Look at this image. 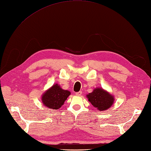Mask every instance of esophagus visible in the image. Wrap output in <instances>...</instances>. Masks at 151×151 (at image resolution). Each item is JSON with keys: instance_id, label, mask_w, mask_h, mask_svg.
<instances>
[{"instance_id": "obj_1", "label": "esophagus", "mask_w": 151, "mask_h": 151, "mask_svg": "<svg viewBox=\"0 0 151 151\" xmlns=\"http://www.w3.org/2000/svg\"><path fill=\"white\" fill-rule=\"evenodd\" d=\"M76 95L77 96H81L82 95V91H78V92H76Z\"/></svg>"}]
</instances>
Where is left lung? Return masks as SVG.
<instances>
[{"instance_id": "1", "label": "left lung", "mask_w": 151, "mask_h": 151, "mask_svg": "<svg viewBox=\"0 0 151 151\" xmlns=\"http://www.w3.org/2000/svg\"><path fill=\"white\" fill-rule=\"evenodd\" d=\"M87 97L91 104L100 111L108 109L114 102V96L101 88L94 89Z\"/></svg>"}]
</instances>
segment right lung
Returning a JSON list of instances; mask_svg holds the SVG:
<instances>
[{"instance_id": "1", "label": "right lung", "mask_w": 151, "mask_h": 151, "mask_svg": "<svg viewBox=\"0 0 151 151\" xmlns=\"http://www.w3.org/2000/svg\"><path fill=\"white\" fill-rule=\"evenodd\" d=\"M70 95L69 91L62 89L59 85L56 83L42 95V101L50 109H58Z\"/></svg>"}]
</instances>
